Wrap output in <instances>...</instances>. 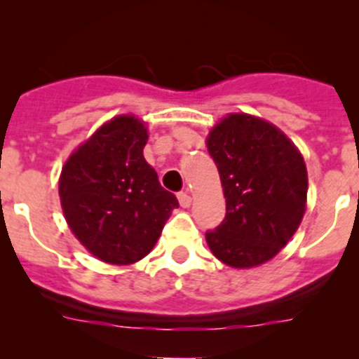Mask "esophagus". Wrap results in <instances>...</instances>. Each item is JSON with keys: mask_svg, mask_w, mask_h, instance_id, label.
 Segmentation results:
<instances>
[{"mask_svg": "<svg viewBox=\"0 0 359 359\" xmlns=\"http://www.w3.org/2000/svg\"><path fill=\"white\" fill-rule=\"evenodd\" d=\"M177 198H179L180 206H184V208L191 205V194L187 193V191H180V193L177 194Z\"/></svg>", "mask_w": 359, "mask_h": 359, "instance_id": "esophagus-1", "label": "esophagus"}]
</instances>
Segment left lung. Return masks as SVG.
<instances>
[{
    "label": "left lung",
    "mask_w": 359,
    "mask_h": 359,
    "mask_svg": "<svg viewBox=\"0 0 359 359\" xmlns=\"http://www.w3.org/2000/svg\"><path fill=\"white\" fill-rule=\"evenodd\" d=\"M206 147L226 198V217L206 231V243L227 266H260L290 241L306 212L302 154L276 126L240 112L213 126Z\"/></svg>",
    "instance_id": "left-lung-1"
}]
</instances>
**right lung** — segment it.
Listing matches in <instances>:
<instances>
[{
  "instance_id": "right-lung-1",
  "label": "right lung",
  "mask_w": 359,
  "mask_h": 359,
  "mask_svg": "<svg viewBox=\"0 0 359 359\" xmlns=\"http://www.w3.org/2000/svg\"><path fill=\"white\" fill-rule=\"evenodd\" d=\"M147 128L116 116L69 156L59 180L64 215L97 259L128 266L156 245L179 201L144 159Z\"/></svg>"
}]
</instances>
